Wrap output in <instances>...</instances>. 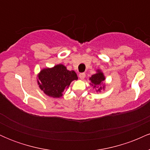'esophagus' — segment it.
<instances>
[{"instance_id":"esophagus-1","label":"esophagus","mask_w":150,"mask_h":150,"mask_svg":"<svg viewBox=\"0 0 150 150\" xmlns=\"http://www.w3.org/2000/svg\"><path fill=\"white\" fill-rule=\"evenodd\" d=\"M85 76H86V75H85V73H81L79 74V77H80L81 80H84Z\"/></svg>"}]
</instances>
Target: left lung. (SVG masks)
<instances>
[{"mask_svg":"<svg viewBox=\"0 0 150 150\" xmlns=\"http://www.w3.org/2000/svg\"><path fill=\"white\" fill-rule=\"evenodd\" d=\"M91 82H92V85L93 86V88L97 89V92H100L101 89L104 88V86L101 87V84L105 80V77L104 76V74L101 73L99 70H98L97 73L94 75H92V77L89 78Z\"/></svg>","mask_w":150,"mask_h":150,"instance_id":"8db88e82","label":"left lung"}]
</instances>
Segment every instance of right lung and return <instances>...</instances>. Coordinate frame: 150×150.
Here are the masks:
<instances>
[{"label":"right lung","instance_id":"obj_1","mask_svg":"<svg viewBox=\"0 0 150 150\" xmlns=\"http://www.w3.org/2000/svg\"><path fill=\"white\" fill-rule=\"evenodd\" d=\"M75 80H77L75 72L68 70L66 67L59 64L43 69L38 75V85L46 95L59 98L63 95L64 89Z\"/></svg>","mask_w":150,"mask_h":150}]
</instances>
